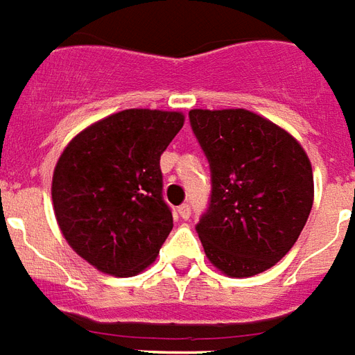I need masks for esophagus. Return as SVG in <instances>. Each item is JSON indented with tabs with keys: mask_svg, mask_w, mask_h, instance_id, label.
Here are the masks:
<instances>
[{
	"mask_svg": "<svg viewBox=\"0 0 355 355\" xmlns=\"http://www.w3.org/2000/svg\"><path fill=\"white\" fill-rule=\"evenodd\" d=\"M178 214H180V218H182V220H188L191 214L190 205H180V207H178Z\"/></svg>",
	"mask_w": 355,
	"mask_h": 355,
	"instance_id": "34e87169",
	"label": "esophagus"
}]
</instances>
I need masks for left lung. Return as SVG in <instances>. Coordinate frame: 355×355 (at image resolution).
I'll use <instances>...</instances> for the list:
<instances>
[{"label":"left lung","instance_id":"1","mask_svg":"<svg viewBox=\"0 0 355 355\" xmlns=\"http://www.w3.org/2000/svg\"><path fill=\"white\" fill-rule=\"evenodd\" d=\"M191 130L211 164V207L198 224L225 277L271 269L301 235L314 203L311 159L293 135L246 109H193Z\"/></svg>","mask_w":355,"mask_h":355}]
</instances>
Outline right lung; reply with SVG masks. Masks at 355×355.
Instances as JSON below:
<instances>
[{
  "mask_svg": "<svg viewBox=\"0 0 355 355\" xmlns=\"http://www.w3.org/2000/svg\"><path fill=\"white\" fill-rule=\"evenodd\" d=\"M182 125L178 111L125 109L84 128L58 157L54 216L97 271L135 277L156 261L173 230L159 157Z\"/></svg>",
  "mask_w": 355,
  "mask_h": 355,
  "instance_id": "right-lung-1",
  "label": "right lung"
}]
</instances>
